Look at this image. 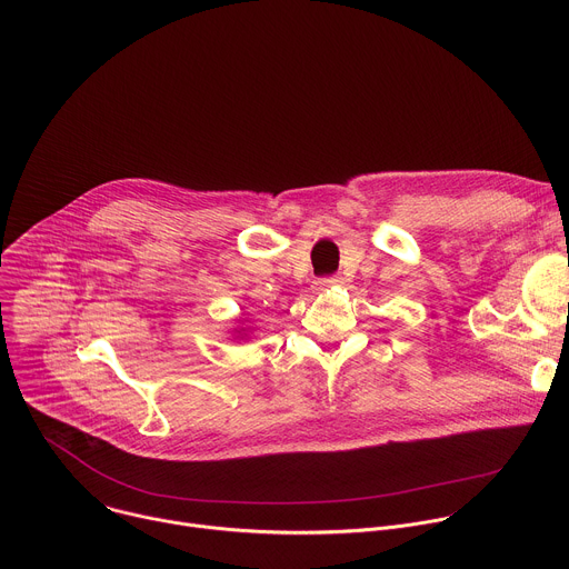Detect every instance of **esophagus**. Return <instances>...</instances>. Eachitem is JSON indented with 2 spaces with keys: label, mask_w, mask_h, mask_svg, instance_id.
<instances>
[{
  "label": "esophagus",
  "mask_w": 569,
  "mask_h": 569,
  "mask_svg": "<svg viewBox=\"0 0 569 569\" xmlns=\"http://www.w3.org/2000/svg\"><path fill=\"white\" fill-rule=\"evenodd\" d=\"M339 286H343V279H341V277H326V279L315 281V290H317V292H326V290L339 288Z\"/></svg>",
  "instance_id": "1"
}]
</instances>
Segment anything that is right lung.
<instances>
[{
	"instance_id": "right-lung-1",
	"label": "right lung",
	"mask_w": 569,
	"mask_h": 569,
	"mask_svg": "<svg viewBox=\"0 0 569 569\" xmlns=\"http://www.w3.org/2000/svg\"><path fill=\"white\" fill-rule=\"evenodd\" d=\"M237 323H239V326H237V328H234V332H237V335H241V339H243V337H248V335H246V332H248V330H250V328H243V326H246V319H239V321H237Z\"/></svg>"
}]
</instances>
